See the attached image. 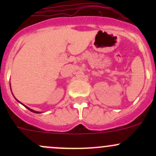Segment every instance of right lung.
I'll use <instances>...</instances> for the list:
<instances>
[{
  "instance_id": "add662e5",
  "label": "right lung",
  "mask_w": 156,
  "mask_h": 156,
  "mask_svg": "<svg viewBox=\"0 0 156 156\" xmlns=\"http://www.w3.org/2000/svg\"><path fill=\"white\" fill-rule=\"evenodd\" d=\"M17 101H18V100H17ZM19 102H20V101H19ZM26 108H28V109H29V110H30V111H31V112H35V113H39V112H36V111H34V110L31 109V108H29V107H27V106H26Z\"/></svg>"
}]
</instances>
